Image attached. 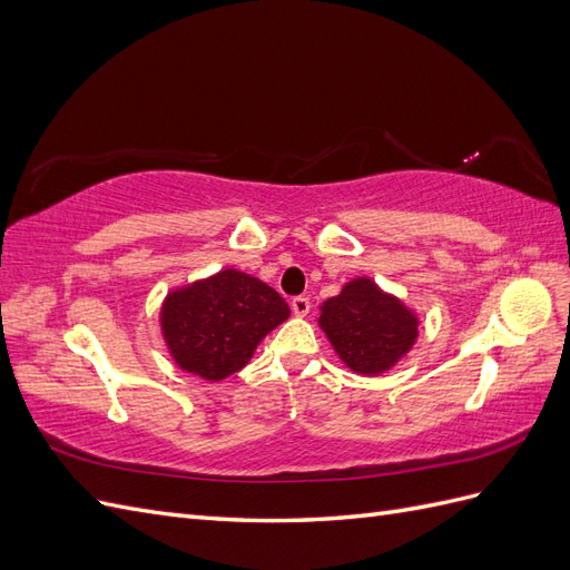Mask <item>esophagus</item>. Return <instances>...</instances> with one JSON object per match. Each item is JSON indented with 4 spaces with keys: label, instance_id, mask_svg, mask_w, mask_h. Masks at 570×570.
<instances>
[{
    "label": "esophagus",
    "instance_id": "obj_1",
    "mask_svg": "<svg viewBox=\"0 0 570 570\" xmlns=\"http://www.w3.org/2000/svg\"><path fill=\"white\" fill-rule=\"evenodd\" d=\"M308 308H312V302H308L306 297H295L292 299V314L304 318L308 314Z\"/></svg>",
    "mask_w": 570,
    "mask_h": 570
}]
</instances>
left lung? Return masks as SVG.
<instances>
[{
	"label": "left lung",
	"instance_id": "1",
	"mask_svg": "<svg viewBox=\"0 0 570 570\" xmlns=\"http://www.w3.org/2000/svg\"><path fill=\"white\" fill-rule=\"evenodd\" d=\"M318 308L321 331L356 375L375 377L392 371L419 340V314L368 275L344 283L340 295Z\"/></svg>",
	"mask_w": 570,
	"mask_h": 570
}]
</instances>
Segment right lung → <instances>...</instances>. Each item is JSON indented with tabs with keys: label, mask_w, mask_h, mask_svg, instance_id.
<instances>
[{
	"label": "right lung",
	"mask_w": 570,
	"mask_h": 570,
	"mask_svg": "<svg viewBox=\"0 0 570 570\" xmlns=\"http://www.w3.org/2000/svg\"><path fill=\"white\" fill-rule=\"evenodd\" d=\"M287 318L289 306L278 292L237 268L174 287L159 308L170 358L206 383L245 368L262 340Z\"/></svg>",
	"instance_id": "obj_1"
}]
</instances>
